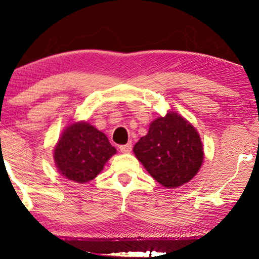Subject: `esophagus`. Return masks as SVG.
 <instances>
[{"label":"esophagus","instance_id":"obj_1","mask_svg":"<svg viewBox=\"0 0 259 259\" xmlns=\"http://www.w3.org/2000/svg\"><path fill=\"white\" fill-rule=\"evenodd\" d=\"M131 150H133V144L131 143H128V144H125V145L120 146L121 153H124V154H126V153H130Z\"/></svg>","mask_w":259,"mask_h":259}]
</instances>
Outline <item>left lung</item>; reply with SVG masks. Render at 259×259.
Returning a JSON list of instances; mask_svg holds the SVG:
<instances>
[{
	"label": "left lung",
	"mask_w": 259,
	"mask_h": 259,
	"mask_svg": "<svg viewBox=\"0 0 259 259\" xmlns=\"http://www.w3.org/2000/svg\"><path fill=\"white\" fill-rule=\"evenodd\" d=\"M134 153L148 174L166 188L190 182L204 157L199 133L175 112L153 121L147 135L136 143Z\"/></svg>",
	"instance_id": "obj_1"
}]
</instances>
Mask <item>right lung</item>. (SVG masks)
I'll use <instances>...</instances> for the list:
<instances>
[{"mask_svg": "<svg viewBox=\"0 0 259 259\" xmlns=\"http://www.w3.org/2000/svg\"><path fill=\"white\" fill-rule=\"evenodd\" d=\"M115 153V147L104 133L88 122H75L61 134L55 146L54 159L65 178L84 184L97 177Z\"/></svg>", "mask_w": 259, "mask_h": 259, "instance_id": "obj_1", "label": "right lung"}]
</instances>
